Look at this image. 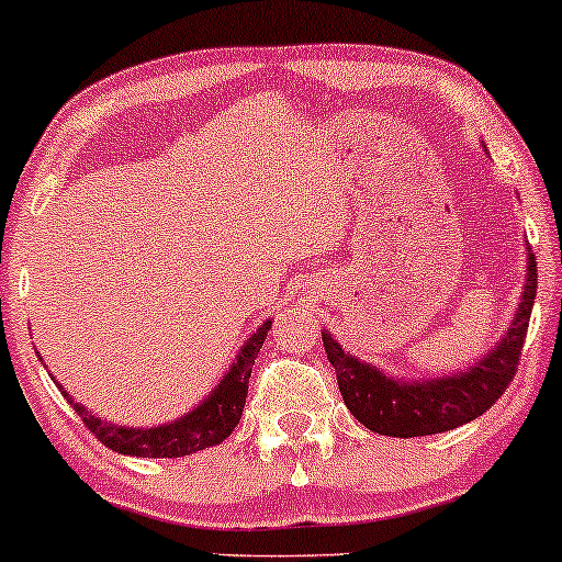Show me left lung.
I'll use <instances>...</instances> for the list:
<instances>
[{
    "mask_svg": "<svg viewBox=\"0 0 562 562\" xmlns=\"http://www.w3.org/2000/svg\"><path fill=\"white\" fill-rule=\"evenodd\" d=\"M527 260L525 296L517 317L502 342L465 373L422 383L394 381L373 366L348 356L329 335H322L327 358L337 373L342 402L352 417L379 435L422 437L468 425L491 409L517 375L521 348H525L529 314L537 294V260L532 252Z\"/></svg>",
    "mask_w": 562,
    "mask_h": 562,
    "instance_id": "1",
    "label": "left lung"
}]
</instances>
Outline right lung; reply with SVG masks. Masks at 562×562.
Returning a JSON list of instances; mask_svg holds the SVG:
<instances>
[{
  "instance_id": "add662e5",
  "label": "right lung",
  "mask_w": 562,
  "mask_h": 562,
  "mask_svg": "<svg viewBox=\"0 0 562 562\" xmlns=\"http://www.w3.org/2000/svg\"><path fill=\"white\" fill-rule=\"evenodd\" d=\"M268 329H271V322H266V325L243 345L240 356H237L220 386L214 389V394L206 398L204 404H199L194 412L171 422V425L150 429L117 427L94 417V414L83 409L81 404H74L66 391H60V394L68 398V404L74 406L83 425L89 427V432L110 450L135 458H183L189 456V452L212 448V445H217L225 440V437L233 435V429L243 417L245 398H248V379L252 373V366H256L258 352L263 348Z\"/></svg>"
}]
</instances>
